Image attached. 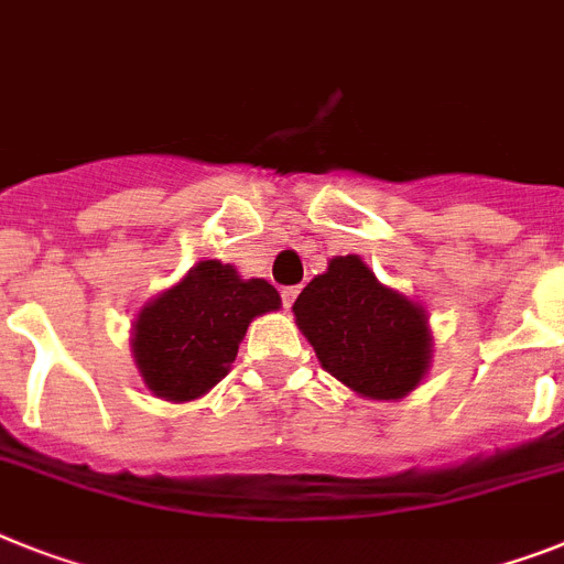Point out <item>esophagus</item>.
<instances>
[{
  "instance_id": "1",
  "label": "esophagus",
  "mask_w": 564,
  "mask_h": 564,
  "mask_svg": "<svg viewBox=\"0 0 564 564\" xmlns=\"http://www.w3.org/2000/svg\"><path fill=\"white\" fill-rule=\"evenodd\" d=\"M296 296H300V285L282 288V305H285V308H291L293 300H296Z\"/></svg>"
}]
</instances>
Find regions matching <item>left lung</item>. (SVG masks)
Returning <instances> with one entry per match:
<instances>
[{
    "label": "left lung",
    "mask_w": 564,
    "mask_h": 564,
    "mask_svg": "<svg viewBox=\"0 0 564 564\" xmlns=\"http://www.w3.org/2000/svg\"><path fill=\"white\" fill-rule=\"evenodd\" d=\"M323 369L369 400L406 398L432 360L426 311L377 282L360 256H334L293 302Z\"/></svg>",
    "instance_id": "1"
}]
</instances>
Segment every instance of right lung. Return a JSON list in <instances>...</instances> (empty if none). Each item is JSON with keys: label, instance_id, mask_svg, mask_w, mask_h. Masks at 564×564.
<instances>
[{"label": "right lung", "instance_id": "right-lung-1", "mask_svg": "<svg viewBox=\"0 0 564 564\" xmlns=\"http://www.w3.org/2000/svg\"><path fill=\"white\" fill-rule=\"evenodd\" d=\"M282 305L264 279H241L232 264L204 259L134 319L132 355L155 398L184 403L207 394L230 371L248 325Z\"/></svg>", "mask_w": 564, "mask_h": 564}]
</instances>
